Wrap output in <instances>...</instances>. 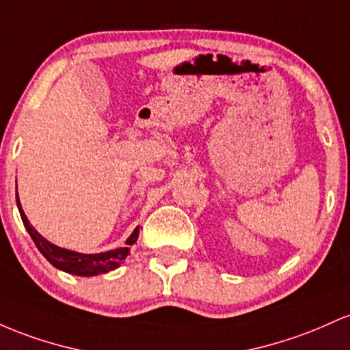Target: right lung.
<instances>
[{"label":"right lung","mask_w":350,"mask_h":350,"mask_svg":"<svg viewBox=\"0 0 350 350\" xmlns=\"http://www.w3.org/2000/svg\"><path fill=\"white\" fill-rule=\"evenodd\" d=\"M16 203H18V210L19 215H21L23 223H25L27 233L29 237L33 238L34 245L38 246V250L41 251L42 256L48 260L54 268L66 271L69 274H76V276H97V274H104L109 273V271L119 268L120 262H122L127 254L131 253V246L137 241L139 238V226L133 230V233L129 237L127 241H125L124 248H117V250H111L105 251V253H96V254H84V253H77V251H70V250H64L59 248V246L49 243L48 239L42 238L41 234L31 226L29 219L26 218L25 211H23L21 203H19L18 198V191H16Z\"/></svg>","instance_id":"1"}]
</instances>
